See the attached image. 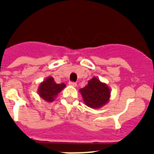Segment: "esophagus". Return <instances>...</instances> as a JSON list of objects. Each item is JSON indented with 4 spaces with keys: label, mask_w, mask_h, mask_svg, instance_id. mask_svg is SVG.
Wrapping results in <instances>:
<instances>
[{
    "label": "esophagus",
    "mask_w": 154,
    "mask_h": 154,
    "mask_svg": "<svg viewBox=\"0 0 154 154\" xmlns=\"http://www.w3.org/2000/svg\"><path fill=\"white\" fill-rule=\"evenodd\" d=\"M69 85H70V86H73V87L77 86V83H74V82H69Z\"/></svg>",
    "instance_id": "34e87169"
}]
</instances>
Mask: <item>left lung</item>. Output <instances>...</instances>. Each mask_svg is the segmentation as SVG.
Returning <instances> with one entry per match:
<instances>
[{
    "instance_id": "left-lung-1",
    "label": "left lung",
    "mask_w": 154,
    "mask_h": 154,
    "mask_svg": "<svg viewBox=\"0 0 154 154\" xmlns=\"http://www.w3.org/2000/svg\"><path fill=\"white\" fill-rule=\"evenodd\" d=\"M80 92L87 106L92 109L101 108L109 102L111 89L106 83L94 77L88 81L84 88H80Z\"/></svg>"
}]
</instances>
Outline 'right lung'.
<instances>
[{
  "mask_svg": "<svg viewBox=\"0 0 154 154\" xmlns=\"http://www.w3.org/2000/svg\"><path fill=\"white\" fill-rule=\"evenodd\" d=\"M65 83H57L52 77H48L39 84L38 94L42 98L47 102L54 101L55 98L62 90L66 87Z\"/></svg>",
  "mask_w": 154,
  "mask_h": 154,
  "instance_id": "add662e5",
  "label": "right lung"
}]
</instances>
